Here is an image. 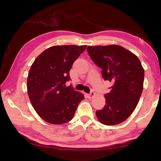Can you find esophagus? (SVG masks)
Here are the masks:
<instances>
[{
  "instance_id": "1",
  "label": "esophagus",
  "mask_w": 161,
  "mask_h": 161,
  "mask_svg": "<svg viewBox=\"0 0 161 161\" xmlns=\"http://www.w3.org/2000/svg\"><path fill=\"white\" fill-rule=\"evenodd\" d=\"M95 92L94 91H91L89 94L87 95V96H88V98H92V97H93L95 96Z\"/></svg>"
}]
</instances>
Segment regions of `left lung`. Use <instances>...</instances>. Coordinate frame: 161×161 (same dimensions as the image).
I'll use <instances>...</instances> for the list:
<instances>
[{
  "instance_id": "8db88e82",
  "label": "left lung",
  "mask_w": 161,
  "mask_h": 161,
  "mask_svg": "<svg viewBox=\"0 0 161 161\" xmlns=\"http://www.w3.org/2000/svg\"><path fill=\"white\" fill-rule=\"evenodd\" d=\"M91 59L102 68L104 80L113 84L104 95L106 104L95 114L102 124L115 125L127 119L137 106L143 90L145 71L138 57L120 46H88Z\"/></svg>"
}]
</instances>
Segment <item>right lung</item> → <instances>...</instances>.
Segmentation results:
<instances>
[{
    "label": "right lung",
    "instance_id": "1",
    "mask_svg": "<svg viewBox=\"0 0 161 161\" xmlns=\"http://www.w3.org/2000/svg\"><path fill=\"white\" fill-rule=\"evenodd\" d=\"M86 46H54L44 50L32 64L27 88L33 108L46 122L61 125L73 118L84 95L66 86L74 61Z\"/></svg>",
    "mask_w": 161,
    "mask_h": 161
}]
</instances>
